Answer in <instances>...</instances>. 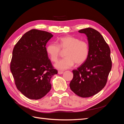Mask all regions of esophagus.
Masks as SVG:
<instances>
[{
	"label": "esophagus",
	"mask_w": 124,
	"mask_h": 124,
	"mask_svg": "<svg viewBox=\"0 0 124 124\" xmlns=\"http://www.w3.org/2000/svg\"><path fill=\"white\" fill-rule=\"evenodd\" d=\"M63 71H58V73L59 74H63Z\"/></svg>",
	"instance_id": "obj_1"
}]
</instances>
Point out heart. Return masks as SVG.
I'll list each match as a JSON object with an SVG mask.
<instances>
[{
	"label": "heart",
	"mask_w": 124,
	"mask_h": 124,
	"mask_svg": "<svg viewBox=\"0 0 124 124\" xmlns=\"http://www.w3.org/2000/svg\"><path fill=\"white\" fill-rule=\"evenodd\" d=\"M58 44L51 43L47 46L46 52L52 62L57 61L62 51H65L66 58L56 62V68L64 70L72 67L75 63L77 65L83 63L87 59L89 54V45L84 40L72 36H67L62 37L58 41Z\"/></svg>",
	"instance_id": "heart-1"
}]
</instances>
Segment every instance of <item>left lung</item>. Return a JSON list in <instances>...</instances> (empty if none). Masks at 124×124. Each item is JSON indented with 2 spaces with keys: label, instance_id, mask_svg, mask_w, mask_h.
I'll list each match as a JSON object with an SVG mask.
<instances>
[{
  "label": "left lung",
  "instance_id": "left-lung-1",
  "mask_svg": "<svg viewBox=\"0 0 124 124\" xmlns=\"http://www.w3.org/2000/svg\"><path fill=\"white\" fill-rule=\"evenodd\" d=\"M87 36L89 54L86 61L72 71L70 87L78 96L86 98L96 95L106 85L112 68L110 48L100 32L92 28L78 31Z\"/></svg>",
  "mask_w": 124,
  "mask_h": 124
}]
</instances>
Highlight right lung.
<instances>
[{"mask_svg": "<svg viewBox=\"0 0 124 124\" xmlns=\"http://www.w3.org/2000/svg\"><path fill=\"white\" fill-rule=\"evenodd\" d=\"M53 36L33 29L13 48L10 70L17 89L29 99L37 100L46 95L51 89V78L58 72L48 59L46 47Z\"/></svg>", "mask_w": 124, "mask_h": 124, "instance_id": "obj_1", "label": "right lung"}]
</instances>
